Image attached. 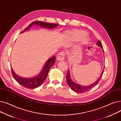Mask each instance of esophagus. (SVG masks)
Instances as JSON below:
<instances>
[{"instance_id": "esophagus-1", "label": "esophagus", "mask_w": 121, "mask_h": 121, "mask_svg": "<svg viewBox=\"0 0 121 121\" xmlns=\"http://www.w3.org/2000/svg\"><path fill=\"white\" fill-rule=\"evenodd\" d=\"M65 56L64 53L63 52H60V54L57 55V59L59 61H62L65 60Z\"/></svg>"}]
</instances>
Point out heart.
Returning <instances> with one entry per match:
<instances>
[{"label":"heart","mask_w":121,"mask_h":121,"mask_svg":"<svg viewBox=\"0 0 121 121\" xmlns=\"http://www.w3.org/2000/svg\"><path fill=\"white\" fill-rule=\"evenodd\" d=\"M65 34L68 39L71 41H77L81 39V43L82 45L87 44L90 41V38L87 35V32L82 30H68L65 32Z\"/></svg>","instance_id":"obj_1"}]
</instances>
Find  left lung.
<instances>
[{"label":"left lung","instance_id":"1","mask_svg":"<svg viewBox=\"0 0 121 121\" xmlns=\"http://www.w3.org/2000/svg\"><path fill=\"white\" fill-rule=\"evenodd\" d=\"M96 44L97 46H98L99 47H100L102 49V51H103V52H104V50H103L102 45L101 42L99 41V40L97 41ZM104 67L103 68V71H102V73L100 75V77H99V78L97 79L96 81L95 82H94V83H93L91 85H88V86L81 85L79 84L78 83H76L75 82H74V81H73L71 79V77H70V70H68V72L66 74L67 83L68 85L69 86V87L70 88V89L72 90H73L74 91L76 92V93H85V92L88 91L89 90H90L91 88H93V87H95V86H96L97 84H98V83L100 81V79H101V78L102 76V75H103V71H104Z\"/></svg>","mask_w":121,"mask_h":121}]
</instances>
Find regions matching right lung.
<instances>
[{
	"label": "right lung",
	"mask_w": 121,
	"mask_h": 121,
	"mask_svg": "<svg viewBox=\"0 0 121 121\" xmlns=\"http://www.w3.org/2000/svg\"><path fill=\"white\" fill-rule=\"evenodd\" d=\"M33 26H38L40 27H43L44 28L51 29V28H54L56 27H57L59 26V25L56 24H51V23H47L40 21H35L31 23L29 26L25 28V30L22 31L21 33H24L25 31L29 30ZM55 61L56 56H52L45 62L41 72L37 76L30 78L21 77L14 72V71L13 70L12 67H11V71H12V75L14 79L16 80V81L19 83L20 85L24 86V87L28 89H35L39 87V86H41L43 83L45 79H46L47 77L50 69L54 65Z\"/></svg>",
	"instance_id": "add662e5"
}]
</instances>
